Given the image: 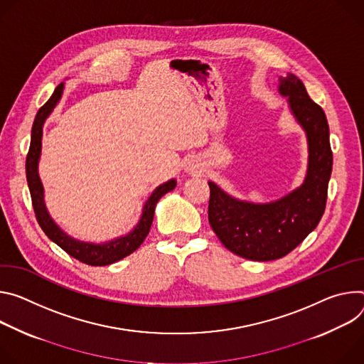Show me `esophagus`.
<instances>
[{
	"label": "esophagus",
	"instance_id": "esophagus-1",
	"mask_svg": "<svg viewBox=\"0 0 364 364\" xmlns=\"http://www.w3.org/2000/svg\"><path fill=\"white\" fill-rule=\"evenodd\" d=\"M183 168H185V172L192 173V175L200 172V164H199V160H198V159H193V157H191V159H188V160L185 161V166H183Z\"/></svg>",
	"mask_w": 364,
	"mask_h": 364
}]
</instances>
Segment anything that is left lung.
Listing matches in <instances>:
<instances>
[{
	"label": "left lung",
	"mask_w": 364,
	"mask_h": 364,
	"mask_svg": "<svg viewBox=\"0 0 364 364\" xmlns=\"http://www.w3.org/2000/svg\"><path fill=\"white\" fill-rule=\"evenodd\" d=\"M279 92L308 140V169L304 183L267 204L230 196L210 185L208 220L221 243L234 255L256 262L276 260L291 253L315 230L326 210L333 151L326 112L315 104L294 73L279 77Z\"/></svg>",
	"instance_id": "obj_1"
}]
</instances>
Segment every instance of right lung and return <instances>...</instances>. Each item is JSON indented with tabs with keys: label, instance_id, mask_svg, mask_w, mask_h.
<instances>
[{
	"label": "right lung",
	"instance_id": "obj_1",
	"mask_svg": "<svg viewBox=\"0 0 364 364\" xmlns=\"http://www.w3.org/2000/svg\"><path fill=\"white\" fill-rule=\"evenodd\" d=\"M63 85L65 84L62 82L56 87L49 101L37 111V115L33 123L31 141H30V149L26 159V175H27V183L31 195V203H33V208H34V214L38 225L42 227L45 234L53 241V243H56L60 249H63L69 256L75 257L76 260L82 262L85 264L107 266L127 257L141 246V243L150 231L157 200L165 193L175 189L176 181L171 179L165 183H161L151 192V195L149 196V199L146 200V204L143 207V213L139 224L127 235L111 240L108 243L95 245V243H85V241L72 238L63 230H60L59 225L49 215L48 208L45 205V198H43L45 191L37 172V166H38L40 153H42L43 124L46 118L53 111V108L56 107V104L59 102L63 92Z\"/></svg>",
	"mask_w": 364,
	"mask_h": 364
}]
</instances>
